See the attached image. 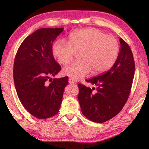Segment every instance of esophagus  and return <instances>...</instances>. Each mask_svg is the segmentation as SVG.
Segmentation results:
<instances>
[{"label": "esophagus", "instance_id": "obj_1", "mask_svg": "<svg viewBox=\"0 0 149 149\" xmlns=\"http://www.w3.org/2000/svg\"><path fill=\"white\" fill-rule=\"evenodd\" d=\"M68 82H69V83H70V84H74V83H75V81L74 79H71V78L69 79Z\"/></svg>", "mask_w": 149, "mask_h": 149}]
</instances>
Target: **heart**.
<instances>
[{
	"label": "heart",
	"instance_id": "b5f03b06",
	"mask_svg": "<svg viewBox=\"0 0 149 149\" xmlns=\"http://www.w3.org/2000/svg\"><path fill=\"white\" fill-rule=\"evenodd\" d=\"M68 42L58 40L52 47V53L60 64L67 65L79 53L80 60L63 68V73L75 79L84 77L92 70L100 74L115 63L119 52L115 38L107 36L93 28L75 31L70 35Z\"/></svg>",
	"mask_w": 149,
	"mask_h": 149
}]
</instances>
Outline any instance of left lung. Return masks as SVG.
Wrapping results in <instances>:
<instances>
[{
  "instance_id": "left-lung-1",
  "label": "left lung",
  "mask_w": 149,
  "mask_h": 149,
  "mask_svg": "<svg viewBox=\"0 0 149 149\" xmlns=\"http://www.w3.org/2000/svg\"><path fill=\"white\" fill-rule=\"evenodd\" d=\"M120 52L115 64L108 71L86 82L97 86L91 89L78 84V100L81 111L88 119L103 123L111 119L124 106L131 92L135 64L130 47L120 38Z\"/></svg>"
}]
</instances>
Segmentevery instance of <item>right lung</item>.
I'll list each match as a JSON object with an SVG mask.
<instances>
[{
    "label": "right lung",
    "instance_id": "add662e5",
    "mask_svg": "<svg viewBox=\"0 0 149 149\" xmlns=\"http://www.w3.org/2000/svg\"><path fill=\"white\" fill-rule=\"evenodd\" d=\"M63 28H42L28 36L16 54L13 79L21 103L39 119L58 113L68 77L54 78L61 70L52 53V43Z\"/></svg>",
    "mask_w": 149,
    "mask_h": 149
}]
</instances>
